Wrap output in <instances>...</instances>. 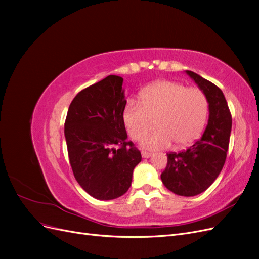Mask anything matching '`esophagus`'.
Listing matches in <instances>:
<instances>
[{
    "mask_svg": "<svg viewBox=\"0 0 259 259\" xmlns=\"http://www.w3.org/2000/svg\"><path fill=\"white\" fill-rule=\"evenodd\" d=\"M152 155V153L151 152H148V151H142V156L144 159H148V158H150V156Z\"/></svg>",
    "mask_w": 259,
    "mask_h": 259,
    "instance_id": "34e87169",
    "label": "esophagus"
}]
</instances>
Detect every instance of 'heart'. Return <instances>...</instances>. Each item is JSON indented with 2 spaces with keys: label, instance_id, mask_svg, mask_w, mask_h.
Returning a JSON list of instances; mask_svg holds the SVG:
<instances>
[{
  "label": "heart",
  "instance_id": "heart-1",
  "mask_svg": "<svg viewBox=\"0 0 259 259\" xmlns=\"http://www.w3.org/2000/svg\"><path fill=\"white\" fill-rule=\"evenodd\" d=\"M208 113V101L198 88L160 81L147 86L140 94V103L128 100L123 110V123L128 135L142 140L153 126L144 147L166 148L174 143L176 148L190 146L201 135Z\"/></svg>",
  "mask_w": 259,
  "mask_h": 259
}]
</instances>
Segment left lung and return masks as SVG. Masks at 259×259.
Returning a JSON list of instances; mask_svg holds the SVG:
<instances>
[{
	"label": "left lung",
	"instance_id": "left-lung-1",
	"mask_svg": "<svg viewBox=\"0 0 259 259\" xmlns=\"http://www.w3.org/2000/svg\"><path fill=\"white\" fill-rule=\"evenodd\" d=\"M208 101V123L201 139L182 152L167 153L162 183L175 194L194 197L205 191L221 174L231 133V114L222 90L204 77L186 70Z\"/></svg>",
	"mask_w": 259,
	"mask_h": 259
}]
</instances>
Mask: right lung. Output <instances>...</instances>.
Wrapping results in <instances>:
<instances>
[{
	"instance_id": "1",
	"label": "right lung",
	"mask_w": 259,
	"mask_h": 259,
	"mask_svg": "<svg viewBox=\"0 0 259 259\" xmlns=\"http://www.w3.org/2000/svg\"><path fill=\"white\" fill-rule=\"evenodd\" d=\"M122 85L121 76L108 75L84 89L70 104L65 122L73 175L97 200H113L126 192L133 170L142 161L138 149L127 142Z\"/></svg>"
}]
</instances>
